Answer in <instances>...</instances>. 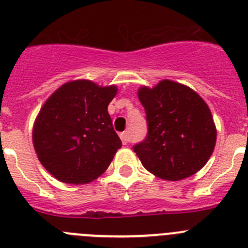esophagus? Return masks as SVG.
<instances>
[{"mask_svg": "<svg viewBox=\"0 0 248 248\" xmlns=\"http://www.w3.org/2000/svg\"><path fill=\"white\" fill-rule=\"evenodd\" d=\"M119 137H121L122 142H123V144H127L130 142V139H129V132L127 131H124L122 132L121 135H119Z\"/></svg>", "mask_w": 248, "mask_h": 248, "instance_id": "esophagus-1", "label": "esophagus"}]
</instances>
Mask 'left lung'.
Returning <instances> with one entry per match:
<instances>
[{
  "label": "left lung",
  "instance_id": "left-lung-1",
  "mask_svg": "<svg viewBox=\"0 0 248 248\" xmlns=\"http://www.w3.org/2000/svg\"><path fill=\"white\" fill-rule=\"evenodd\" d=\"M148 124L134 152L146 170L166 181L197 173L212 155L217 130L207 104L187 85L160 80L137 92Z\"/></svg>",
  "mask_w": 248,
  "mask_h": 248
}]
</instances>
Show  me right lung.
Segmentation results:
<instances>
[{
  "instance_id": "add662e5",
  "label": "right lung",
  "mask_w": 248,
  "mask_h": 248,
  "mask_svg": "<svg viewBox=\"0 0 248 248\" xmlns=\"http://www.w3.org/2000/svg\"><path fill=\"white\" fill-rule=\"evenodd\" d=\"M116 85L71 80L48 97L36 118L32 142L38 160L56 180L85 185L101 176L122 141L107 107Z\"/></svg>"
}]
</instances>
